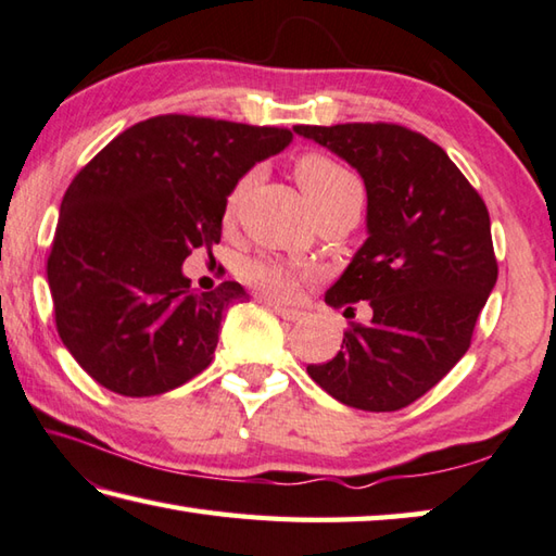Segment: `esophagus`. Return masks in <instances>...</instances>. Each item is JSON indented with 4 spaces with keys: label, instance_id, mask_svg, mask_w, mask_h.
Segmentation results:
<instances>
[{
    "label": "esophagus",
    "instance_id": "obj_1",
    "mask_svg": "<svg viewBox=\"0 0 556 556\" xmlns=\"http://www.w3.org/2000/svg\"><path fill=\"white\" fill-rule=\"evenodd\" d=\"M265 304L277 313L279 318H285V320H299L301 316H304V313H301L299 308H281V306H277V304H271V301H265Z\"/></svg>",
    "mask_w": 556,
    "mask_h": 556
}]
</instances>
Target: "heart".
<instances>
[{
	"instance_id": "b5f03b06",
	"label": "heart",
	"mask_w": 556,
	"mask_h": 556,
	"mask_svg": "<svg viewBox=\"0 0 556 556\" xmlns=\"http://www.w3.org/2000/svg\"><path fill=\"white\" fill-rule=\"evenodd\" d=\"M294 175L301 189H304L308 204L316 211V216L328 208L350 204V201H362V189L355 175L348 173L338 160L323 153L301 155L294 165ZM250 185L252 177L248 175L243 179H238L236 187L228 191L224 206L226 224H233L236 220ZM243 275L250 285L255 287L260 294H265L269 301L291 304V301H296L301 296V289H304V281L311 277V271L304 267L289 265V262L260 257L248 262Z\"/></svg>"
}]
</instances>
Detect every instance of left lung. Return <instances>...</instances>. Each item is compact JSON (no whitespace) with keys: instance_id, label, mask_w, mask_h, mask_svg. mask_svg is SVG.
<instances>
[{"instance_id":"1","label":"left lung","mask_w":556,"mask_h":556,"mask_svg":"<svg viewBox=\"0 0 556 556\" xmlns=\"http://www.w3.org/2000/svg\"><path fill=\"white\" fill-rule=\"evenodd\" d=\"M365 179L367 233L326 304L369 301L340 352L308 377L359 410L418 401L464 357L498 279L489 208L445 150L399 124L294 126Z\"/></svg>"}]
</instances>
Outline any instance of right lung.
I'll use <instances>...</instances> for the list:
<instances>
[{
	"label": "right lung",
	"mask_w": 556,
	"mask_h": 556,
	"mask_svg": "<svg viewBox=\"0 0 556 556\" xmlns=\"http://www.w3.org/2000/svg\"><path fill=\"white\" fill-rule=\"evenodd\" d=\"M294 134L167 114L126 128L67 187L48 285L55 328L89 377L121 396H160L214 359L220 320L245 289L197 294L181 271L220 240L228 191Z\"/></svg>",
	"instance_id": "add662e5"
}]
</instances>
